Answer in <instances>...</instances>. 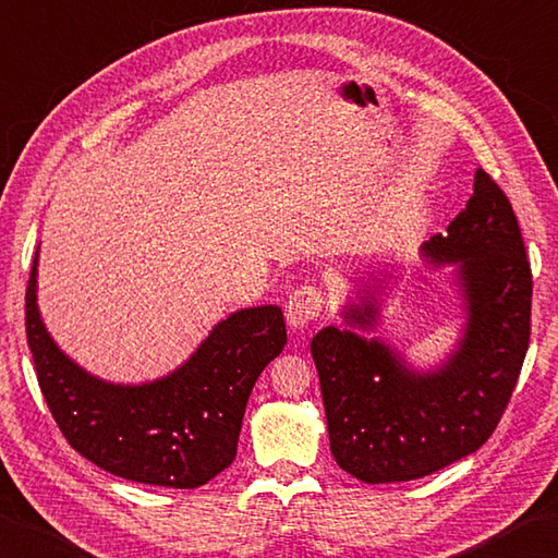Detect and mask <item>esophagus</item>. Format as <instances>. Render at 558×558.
Segmentation results:
<instances>
[{
	"label": "esophagus",
	"instance_id": "34e87169",
	"mask_svg": "<svg viewBox=\"0 0 558 558\" xmlns=\"http://www.w3.org/2000/svg\"><path fill=\"white\" fill-rule=\"evenodd\" d=\"M324 310V292L314 286H302L290 294L286 304V319L292 329H304Z\"/></svg>",
	"mask_w": 558,
	"mask_h": 558
}]
</instances>
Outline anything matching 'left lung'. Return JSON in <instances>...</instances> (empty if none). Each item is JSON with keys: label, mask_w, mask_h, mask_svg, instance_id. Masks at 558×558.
I'll list each match as a JSON object with an SVG mask.
<instances>
[{"label": "left lung", "mask_w": 558, "mask_h": 558, "mask_svg": "<svg viewBox=\"0 0 558 558\" xmlns=\"http://www.w3.org/2000/svg\"><path fill=\"white\" fill-rule=\"evenodd\" d=\"M433 264H460L466 331L428 375L379 341L326 326L312 338L336 464L365 484L411 482L476 452L504 418L532 331V268L504 189L484 169L464 210L423 246ZM377 304L348 307L367 329Z\"/></svg>", "instance_id": "1"}]
</instances>
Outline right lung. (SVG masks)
I'll return each instance as SVG.
<instances>
[{"mask_svg": "<svg viewBox=\"0 0 558 558\" xmlns=\"http://www.w3.org/2000/svg\"><path fill=\"white\" fill-rule=\"evenodd\" d=\"M33 258L26 338L54 423L76 452L137 484L198 488L236 457L246 401L288 343L280 307H251L213 329L169 377L120 387L86 375L60 353L40 322Z\"/></svg>", "mask_w": 558, "mask_h": 558, "instance_id": "obj_1", "label": "right lung"}]
</instances>
